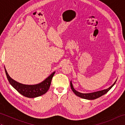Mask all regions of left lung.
<instances>
[{"label":"left lung","instance_id":"1","mask_svg":"<svg viewBox=\"0 0 125 125\" xmlns=\"http://www.w3.org/2000/svg\"><path fill=\"white\" fill-rule=\"evenodd\" d=\"M116 80H117V79H116ZM116 80L115 81V83H114V84L112 85H111L110 87H108V88L107 89L103 90H101V91H97V92L89 93V94H82V93L77 91L76 90H75V89L73 88L72 83H71V81L70 82V86H71V90H73V91L74 92V94H75L76 95H77V96L81 97L82 98H83V99H89V100H94L95 99H97V98L102 96L103 95L106 94V93L109 91V90L112 88L114 85H115V83H116Z\"/></svg>","mask_w":125,"mask_h":125}]
</instances>
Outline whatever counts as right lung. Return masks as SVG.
Segmentation results:
<instances>
[{"instance_id":"right-lung-1","label":"right lung","mask_w":125,"mask_h":125,"mask_svg":"<svg viewBox=\"0 0 125 125\" xmlns=\"http://www.w3.org/2000/svg\"><path fill=\"white\" fill-rule=\"evenodd\" d=\"M4 68L7 79L10 84L19 93L27 98L38 97L46 94L49 89L52 77L55 73V71H54L40 83L35 85H26L19 83L10 78L6 69L5 67Z\"/></svg>"}]
</instances>
